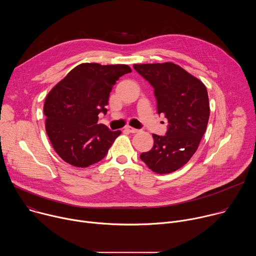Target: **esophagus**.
Segmentation results:
<instances>
[{"label": "esophagus", "instance_id": "34e87169", "mask_svg": "<svg viewBox=\"0 0 256 256\" xmlns=\"http://www.w3.org/2000/svg\"><path fill=\"white\" fill-rule=\"evenodd\" d=\"M126 130H128V132H132V134H134V132H138V130L134 128H132V126H126Z\"/></svg>", "mask_w": 256, "mask_h": 256}]
</instances>
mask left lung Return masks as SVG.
<instances>
[{
  "label": "left lung",
  "mask_w": 256,
  "mask_h": 256,
  "mask_svg": "<svg viewBox=\"0 0 256 256\" xmlns=\"http://www.w3.org/2000/svg\"><path fill=\"white\" fill-rule=\"evenodd\" d=\"M134 68L153 87L158 114L168 120L166 134H153V148L140 158L156 173H171L190 161L206 130V88L173 62L134 64Z\"/></svg>",
  "instance_id": "left-lung-1"
}]
</instances>
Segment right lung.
<instances>
[{"mask_svg": "<svg viewBox=\"0 0 256 256\" xmlns=\"http://www.w3.org/2000/svg\"><path fill=\"white\" fill-rule=\"evenodd\" d=\"M132 70L126 64H81L48 94L46 130L54 151L66 163L88 167L101 161L120 134L98 124L106 114L114 85Z\"/></svg>", "mask_w": 256, "mask_h": 256, "instance_id": "obj_1", "label": "right lung"}]
</instances>
